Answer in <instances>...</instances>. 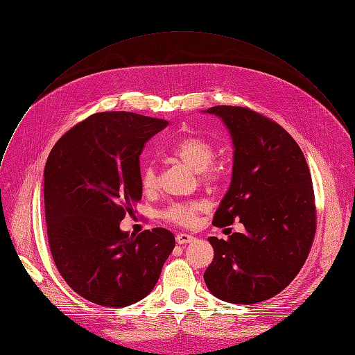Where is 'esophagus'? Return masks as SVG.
<instances>
[{"label":"esophagus","instance_id":"obj_1","mask_svg":"<svg viewBox=\"0 0 355 355\" xmlns=\"http://www.w3.org/2000/svg\"><path fill=\"white\" fill-rule=\"evenodd\" d=\"M175 240H177V243H178V244H188V243H193L194 237H193L191 234H187V232H180V234H177Z\"/></svg>","mask_w":355,"mask_h":355}]
</instances>
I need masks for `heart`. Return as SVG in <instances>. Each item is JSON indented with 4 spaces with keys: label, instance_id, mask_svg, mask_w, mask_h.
I'll list each match as a JSON object with an SVG mask.
<instances>
[{
    "label": "heart",
    "instance_id": "1",
    "mask_svg": "<svg viewBox=\"0 0 355 355\" xmlns=\"http://www.w3.org/2000/svg\"><path fill=\"white\" fill-rule=\"evenodd\" d=\"M170 155L184 162L193 171L201 173L202 178L208 181H216L221 177V171L211 165L216 158L214 146L205 138L185 137L170 148ZM141 187L146 193H153L157 188V174L153 164H146L141 168ZM202 207L198 201L177 202L164 211V217L181 225H190L196 221Z\"/></svg>",
    "mask_w": 355,
    "mask_h": 355
}]
</instances>
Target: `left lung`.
Masks as SVG:
<instances>
[{
	"mask_svg": "<svg viewBox=\"0 0 355 355\" xmlns=\"http://www.w3.org/2000/svg\"><path fill=\"white\" fill-rule=\"evenodd\" d=\"M234 147L228 191L212 224L240 220L244 232L209 237L214 259L204 272L209 293L232 304L266 301L284 290L309 257L315 234L311 174L295 139L267 116L217 105Z\"/></svg>",
	"mask_w": 355,
	"mask_h": 355,
	"instance_id": "8db88e82",
	"label": "left lung"
}]
</instances>
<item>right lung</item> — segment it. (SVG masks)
I'll list each match as a JSON object with an SVG mask.
<instances>
[{"label":"right lung","mask_w":355,"mask_h":355,"mask_svg":"<svg viewBox=\"0 0 355 355\" xmlns=\"http://www.w3.org/2000/svg\"><path fill=\"white\" fill-rule=\"evenodd\" d=\"M168 121L125 111L98 112L67 131L44 168L46 234L67 284L104 306H127L155 287L174 234L120 228L143 197L139 155Z\"/></svg>","instance_id":"right-lung-1"}]
</instances>
